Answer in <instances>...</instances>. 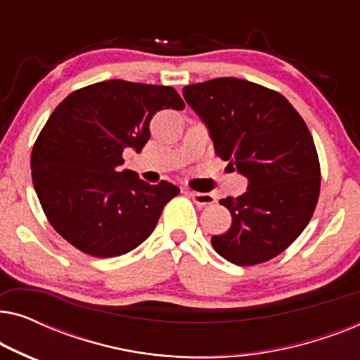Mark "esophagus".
Returning a JSON list of instances; mask_svg holds the SVG:
<instances>
[{
    "label": "esophagus",
    "mask_w": 360,
    "mask_h": 360,
    "mask_svg": "<svg viewBox=\"0 0 360 360\" xmlns=\"http://www.w3.org/2000/svg\"><path fill=\"white\" fill-rule=\"evenodd\" d=\"M190 198L195 201L196 206L203 208V206L216 203V196L213 193H200V191H188Z\"/></svg>",
    "instance_id": "1"
}]
</instances>
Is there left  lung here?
<instances>
[{"label":"left lung","mask_w":360,"mask_h":360,"mask_svg":"<svg viewBox=\"0 0 360 360\" xmlns=\"http://www.w3.org/2000/svg\"><path fill=\"white\" fill-rule=\"evenodd\" d=\"M184 96L208 126L216 155L249 181L238 198L219 200L233 224L211 238L214 250L244 267L277 257L318 203L321 169L307 122L278 91L240 78L195 83Z\"/></svg>","instance_id":"left-lung-1"}]
</instances>
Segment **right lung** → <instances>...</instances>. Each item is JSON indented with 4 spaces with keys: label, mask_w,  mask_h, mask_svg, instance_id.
I'll list each match as a JSON object with an SVG mask.
<instances>
[{
    "label": "right lung",
    "mask_w": 360,
    "mask_h": 360,
    "mask_svg": "<svg viewBox=\"0 0 360 360\" xmlns=\"http://www.w3.org/2000/svg\"><path fill=\"white\" fill-rule=\"evenodd\" d=\"M175 88L106 80L70 93L49 117L31 154L32 184L52 228L93 257H117L154 231L180 193L121 170L122 152L142 150L160 110H184Z\"/></svg>",
    "instance_id": "1"
}]
</instances>
